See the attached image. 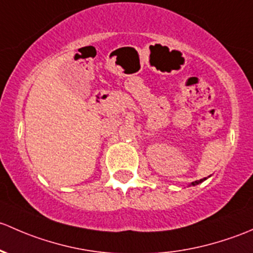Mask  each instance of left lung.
Returning <instances> with one entry per match:
<instances>
[{"label":"left lung","mask_w":253,"mask_h":253,"mask_svg":"<svg viewBox=\"0 0 253 253\" xmlns=\"http://www.w3.org/2000/svg\"><path fill=\"white\" fill-rule=\"evenodd\" d=\"M206 179H207V178H204V179H200V180H196V181H192V183H191V184H190V185H189V186H195V185H199V184H201V183H202V181H205V180H206Z\"/></svg>","instance_id":"obj_1"}]
</instances>
